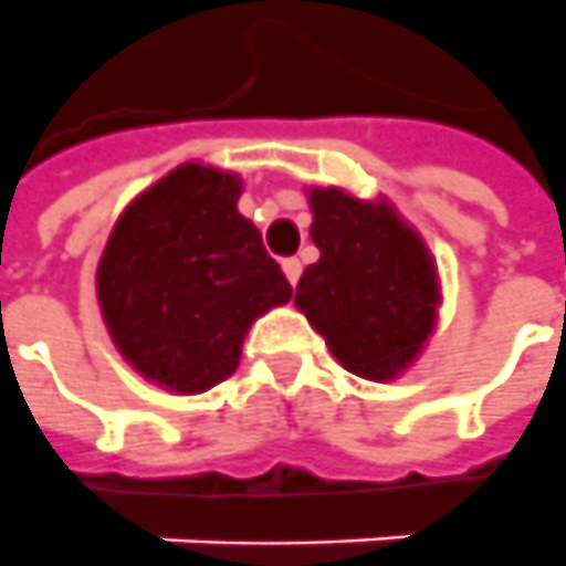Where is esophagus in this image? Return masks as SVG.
I'll return each mask as SVG.
<instances>
[{
	"label": "esophagus",
	"mask_w": 566,
	"mask_h": 566,
	"mask_svg": "<svg viewBox=\"0 0 566 566\" xmlns=\"http://www.w3.org/2000/svg\"><path fill=\"white\" fill-rule=\"evenodd\" d=\"M283 274H286V280L295 286L298 276H302V261H298V258H283Z\"/></svg>",
	"instance_id": "1"
}]
</instances>
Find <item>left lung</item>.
Instances as JSON below:
<instances>
[{"label":"left lung","mask_w":566,"mask_h":566,"mask_svg":"<svg viewBox=\"0 0 566 566\" xmlns=\"http://www.w3.org/2000/svg\"><path fill=\"white\" fill-rule=\"evenodd\" d=\"M311 239L321 258L305 268L295 305L345 370L392 380L415 361L436 324V268L389 205L311 189Z\"/></svg>","instance_id":"obj_1"}]
</instances>
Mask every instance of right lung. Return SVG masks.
<instances>
[{
	"label": "right lung",
	"instance_id": "add662e5",
	"mask_svg": "<svg viewBox=\"0 0 566 566\" xmlns=\"http://www.w3.org/2000/svg\"><path fill=\"white\" fill-rule=\"evenodd\" d=\"M233 174L184 165L120 214L98 261V305L120 355L158 386L205 392L239 364L258 314L290 280L237 211Z\"/></svg>",
	"mask_w": 566,
	"mask_h": 566
}]
</instances>
